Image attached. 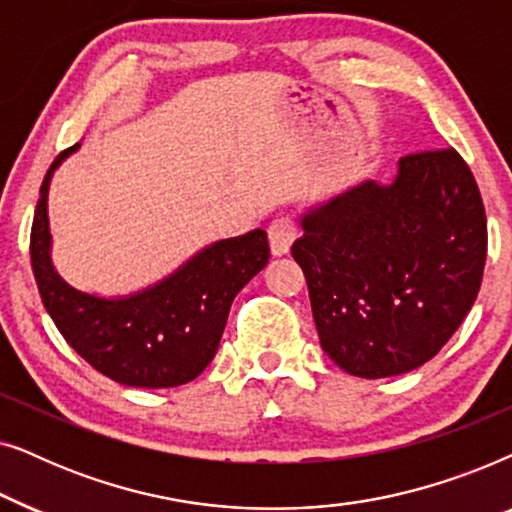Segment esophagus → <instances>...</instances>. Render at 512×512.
<instances>
[{
	"mask_svg": "<svg viewBox=\"0 0 512 512\" xmlns=\"http://www.w3.org/2000/svg\"><path fill=\"white\" fill-rule=\"evenodd\" d=\"M298 228L289 216H279L268 226V242L272 256H286L291 251V244L296 242Z\"/></svg>",
	"mask_w": 512,
	"mask_h": 512,
	"instance_id": "1",
	"label": "esophagus"
}]
</instances>
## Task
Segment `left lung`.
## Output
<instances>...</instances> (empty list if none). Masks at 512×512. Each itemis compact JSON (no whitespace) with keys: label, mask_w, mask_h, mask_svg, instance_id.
Here are the masks:
<instances>
[{"label":"left lung","mask_w":512,"mask_h":512,"mask_svg":"<svg viewBox=\"0 0 512 512\" xmlns=\"http://www.w3.org/2000/svg\"><path fill=\"white\" fill-rule=\"evenodd\" d=\"M291 254L310 289L321 349L377 380L433 359L478 298L487 219L454 149L398 160L391 184L363 179L300 214Z\"/></svg>","instance_id":"1"}]
</instances>
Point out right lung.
I'll list each match as a JSON object with an SVG mask.
<instances>
[{
    "label": "right lung",
    "instance_id": "1",
    "mask_svg": "<svg viewBox=\"0 0 512 512\" xmlns=\"http://www.w3.org/2000/svg\"><path fill=\"white\" fill-rule=\"evenodd\" d=\"M79 146L53 160L34 209L30 256L46 312L69 347L118 384L167 389L191 382L214 359L235 296L268 263V235L256 228L209 244L172 275L130 296L74 289L51 258L48 186Z\"/></svg>",
    "mask_w": 512,
    "mask_h": 512
}]
</instances>
